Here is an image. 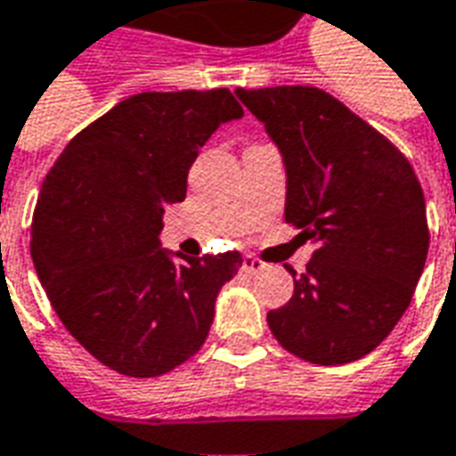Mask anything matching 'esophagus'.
<instances>
[{"instance_id":"34e87169","label":"esophagus","mask_w":456,"mask_h":456,"mask_svg":"<svg viewBox=\"0 0 456 456\" xmlns=\"http://www.w3.org/2000/svg\"><path fill=\"white\" fill-rule=\"evenodd\" d=\"M265 267H267V265H265L263 260H257V257H253V255H248V257H245V260H243V270H245V273H250V274L263 273Z\"/></svg>"}]
</instances>
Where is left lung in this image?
<instances>
[{"mask_svg": "<svg viewBox=\"0 0 456 456\" xmlns=\"http://www.w3.org/2000/svg\"><path fill=\"white\" fill-rule=\"evenodd\" d=\"M287 171L285 221L314 253L295 295L267 314L282 346L319 366L358 361L410 306L428 260L425 196L410 161L329 93L309 86L235 90Z\"/></svg>", "mask_w": 456, "mask_h": 456, "instance_id": "1", "label": "left lung"}]
</instances>
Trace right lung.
<instances>
[{
  "label": "right lung",
  "instance_id": "obj_1",
  "mask_svg": "<svg viewBox=\"0 0 456 456\" xmlns=\"http://www.w3.org/2000/svg\"><path fill=\"white\" fill-rule=\"evenodd\" d=\"M243 118L231 90L140 93L78 132L38 193L31 257L70 337L112 370L154 378L203 346L216 297L240 253L164 250V206L223 122Z\"/></svg>",
  "mask_w": 456,
  "mask_h": 456
}]
</instances>
